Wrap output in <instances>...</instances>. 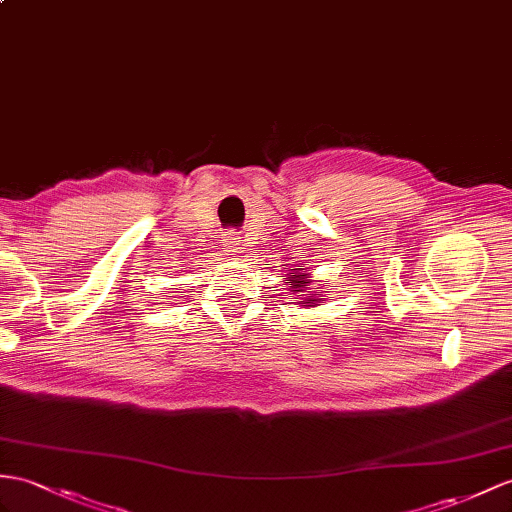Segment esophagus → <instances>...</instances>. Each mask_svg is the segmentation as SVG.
Here are the masks:
<instances>
[{
	"instance_id": "1",
	"label": "esophagus",
	"mask_w": 512,
	"mask_h": 512,
	"mask_svg": "<svg viewBox=\"0 0 512 512\" xmlns=\"http://www.w3.org/2000/svg\"><path fill=\"white\" fill-rule=\"evenodd\" d=\"M223 252H228V256H234L241 252V241L234 232H228L226 236H223Z\"/></svg>"
}]
</instances>
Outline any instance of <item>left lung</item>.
I'll use <instances>...</instances> for the list:
<instances>
[{"instance_id":"1","label":"left lung","mask_w":512,"mask_h":512,"mask_svg":"<svg viewBox=\"0 0 512 512\" xmlns=\"http://www.w3.org/2000/svg\"><path fill=\"white\" fill-rule=\"evenodd\" d=\"M284 280L291 284L293 295L295 292L303 293L302 296H295V299L302 297V302H297V304L321 306L323 299H326V295H323V293H328V291H317V289H321V286H317V289L313 291V286H310V284H315L317 280H313V273H308V269L306 271L304 269H289V273H286Z\"/></svg>"}]
</instances>
